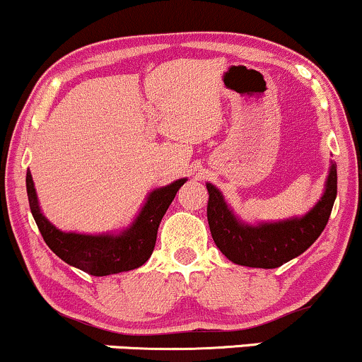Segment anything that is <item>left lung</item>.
<instances>
[{
  "label": "left lung",
  "mask_w": 362,
  "mask_h": 362,
  "mask_svg": "<svg viewBox=\"0 0 362 362\" xmlns=\"http://www.w3.org/2000/svg\"><path fill=\"white\" fill-rule=\"evenodd\" d=\"M207 221L216 247L238 265L276 269L301 255L325 230L337 197V168L332 165L325 192L308 214L281 223L248 226L235 218L214 185L207 184Z\"/></svg>",
  "instance_id": "obj_1"
}]
</instances>
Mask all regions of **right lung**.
I'll list each match as a JSON object with an SVG mask.
<instances>
[{
	"label": "right lung",
	"instance_id": "obj_1",
	"mask_svg": "<svg viewBox=\"0 0 362 362\" xmlns=\"http://www.w3.org/2000/svg\"><path fill=\"white\" fill-rule=\"evenodd\" d=\"M184 184L185 178H180L167 187L153 190L136 221L124 233L117 236H91L62 233L56 226H52L40 213L30 170L27 172L28 204L44 242L66 264L97 277L138 269L151 257L161 218Z\"/></svg>",
	"mask_w": 362,
	"mask_h": 362
}]
</instances>
